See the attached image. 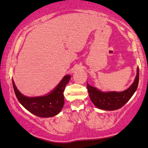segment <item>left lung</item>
<instances>
[{"label":"left lung","instance_id":"left-lung-1","mask_svg":"<svg viewBox=\"0 0 148 148\" xmlns=\"http://www.w3.org/2000/svg\"><path fill=\"white\" fill-rule=\"evenodd\" d=\"M139 71L137 70V76L131 86L123 92H102L87 83V89L92 103L99 109L115 110L123 107L135 93L139 83Z\"/></svg>","mask_w":148,"mask_h":148}]
</instances>
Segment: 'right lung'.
Listing matches in <instances>:
<instances>
[{
	"instance_id": "add662e5",
	"label": "right lung",
	"mask_w": 148,
	"mask_h": 148,
	"mask_svg": "<svg viewBox=\"0 0 148 148\" xmlns=\"http://www.w3.org/2000/svg\"><path fill=\"white\" fill-rule=\"evenodd\" d=\"M70 78V75L64 76L60 83L51 93L36 97H28L23 95L17 90L13 80L12 82L15 95L21 105L37 116L48 118L54 116L62 110L64 104V92Z\"/></svg>"
}]
</instances>
